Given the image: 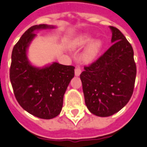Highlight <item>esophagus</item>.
<instances>
[{"mask_svg": "<svg viewBox=\"0 0 147 147\" xmlns=\"http://www.w3.org/2000/svg\"><path fill=\"white\" fill-rule=\"evenodd\" d=\"M81 73H82V69L80 68V67H76L75 68V75L76 76H80L81 74Z\"/></svg>", "mask_w": 147, "mask_h": 147, "instance_id": "obj_1", "label": "esophagus"}]
</instances>
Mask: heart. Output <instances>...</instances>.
Instances as JSON below:
<instances>
[{"mask_svg": "<svg viewBox=\"0 0 147 147\" xmlns=\"http://www.w3.org/2000/svg\"><path fill=\"white\" fill-rule=\"evenodd\" d=\"M92 38L93 36L91 34H88V33L82 35L75 41V46L76 47H82V46L87 45L88 43H89L92 40ZM102 46V40L99 39V38L91 41V43L88 45L86 50L84 51L83 53H82V60L84 61H86V62L92 61L97 56L100 50H101Z\"/></svg>", "mask_w": 147, "mask_h": 147, "instance_id": "1", "label": "heart"}]
</instances>
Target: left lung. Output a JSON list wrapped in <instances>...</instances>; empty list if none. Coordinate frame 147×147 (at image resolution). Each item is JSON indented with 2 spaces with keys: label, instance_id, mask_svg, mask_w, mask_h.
<instances>
[{
  "label": "left lung",
  "instance_id": "1",
  "mask_svg": "<svg viewBox=\"0 0 147 147\" xmlns=\"http://www.w3.org/2000/svg\"><path fill=\"white\" fill-rule=\"evenodd\" d=\"M110 28L112 45L80 74L86 106L99 117L111 116L126 106L136 78L131 44L118 29Z\"/></svg>",
  "mask_w": 147,
  "mask_h": 147
}]
</instances>
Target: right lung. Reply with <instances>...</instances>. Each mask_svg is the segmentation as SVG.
<instances>
[{
  "instance_id": "1",
  "label": "right lung",
  "mask_w": 147,
  "mask_h": 147,
  "mask_svg": "<svg viewBox=\"0 0 147 147\" xmlns=\"http://www.w3.org/2000/svg\"><path fill=\"white\" fill-rule=\"evenodd\" d=\"M47 24L35 25L22 35L14 46L9 78L15 96L20 106L31 115L41 119H52L59 115L66 89L74 76L71 65L54 62L36 68L27 58V48L36 36V30L51 28Z\"/></svg>"
}]
</instances>
